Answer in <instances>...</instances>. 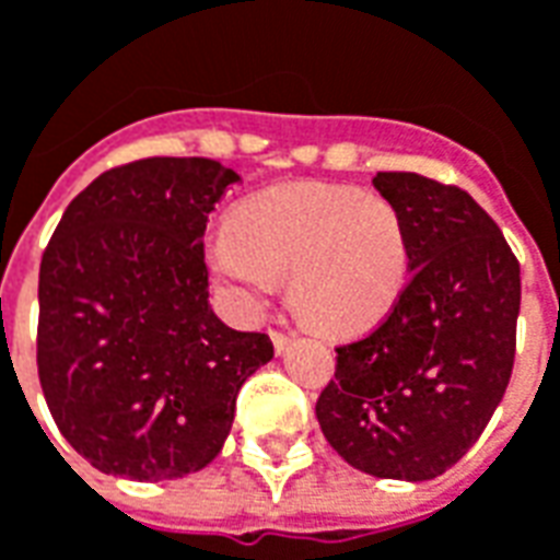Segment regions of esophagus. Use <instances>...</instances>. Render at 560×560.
<instances>
[{
  "mask_svg": "<svg viewBox=\"0 0 560 560\" xmlns=\"http://www.w3.org/2000/svg\"><path fill=\"white\" fill-rule=\"evenodd\" d=\"M269 339H272V348L279 353L288 351V345H291V336L288 332H281V329H269Z\"/></svg>",
  "mask_w": 560,
  "mask_h": 560,
  "instance_id": "34e87169",
  "label": "esophagus"
}]
</instances>
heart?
<instances>
[{
  "label": "heart",
  "instance_id": "b5f03b06",
  "mask_svg": "<svg viewBox=\"0 0 560 560\" xmlns=\"http://www.w3.org/2000/svg\"><path fill=\"white\" fill-rule=\"evenodd\" d=\"M209 267L248 308L291 276L293 308L324 332L375 327L408 284L411 245L384 195L339 183H284L236 203Z\"/></svg>",
  "mask_w": 560,
  "mask_h": 560
}]
</instances>
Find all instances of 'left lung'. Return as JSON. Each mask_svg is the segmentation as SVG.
Returning a JSON list of instances; mask_svg holds the SVG:
<instances>
[{"label":"left lung","instance_id":"8db88e82","mask_svg":"<svg viewBox=\"0 0 560 560\" xmlns=\"http://www.w3.org/2000/svg\"><path fill=\"white\" fill-rule=\"evenodd\" d=\"M399 209L411 279L369 336L336 348V381L315 405L329 446L384 480H432L468 453L513 372L518 260L458 185L377 173Z\"/></svg>","mask_w":560,"mask_h":560}]
</instances>
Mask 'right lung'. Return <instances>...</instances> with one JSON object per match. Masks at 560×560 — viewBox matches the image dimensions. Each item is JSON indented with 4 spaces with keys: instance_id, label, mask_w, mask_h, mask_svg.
<instances>
[{
    "instance_id": "1",
    "label": "right lung",
    "mask_w": 560,
    "mask_h": 560,
    "mask_svg": "<svg viewBox=\"0 0 560 560\" xmlns=\"http://www.w3.org/2000/svg\"><path fill=\"white\" fill-rule=\"evenodd\" d=\"M240 176L212 159L104 171L56 224L38 272V381L92 468L155 482L207 468L267 332L209 308L203 231Z\"/></svg>"
}]
</instances>
